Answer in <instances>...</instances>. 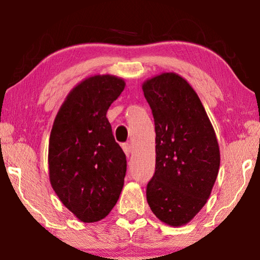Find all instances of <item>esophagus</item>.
<instances>
[{
  "label": "esophagus",
  "instance_id": "34e87169",
  "mask_svg": "<svg viewBox=\"0 0 260 260\" xmlns=\"http://www.w3.org/2000/svg\"><path fill=\"white\" fill-rule=\"evenodd\" d=\"M122 150L126 153L127 157H129V155L132 153V146L127 142V143H122Z\"/></svg>",
  "mask_w": 260,
  "mask_h": 260
}]
</instances>
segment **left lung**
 Wrapping results in <instances>:
<instances>
[{
  "label": "left lung",
  "instance_id": "8db88e82",
  "mask_svg": "<svg viewBox=\"0 0 260 260\" xmlns=\"http://www.w3.org/2000/svg\"><path fill=\"white\" fill-rule=\"evenodd\" d=\"M142 89L156 132L148 204L167 225H186L205 205L217 179V136L196 91L179 74L161 73L144 81Z\"/></svg>",
  "mask_w": 260,
  "mask_h": 260
}]
</instances>
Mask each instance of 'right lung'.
<instances>
[{
	"label": "right lung",
	"mask_w": 260,
	"mask_h": 260,
	"mask_svg": "<svg viewBox=\"0 0 260 260\" xmlns=\"http://www.w3.org/2000/svg\"><path fill=\"white\" fill-rule=\"evenodd\" d=\"M125 88L121 78L94 76L73 88L49 139V179L61 203L83 222L107 217L124 187L126 156L107 118Z\"/></svg>",
	"instance_id": "obj_1"
}]
</instances>
